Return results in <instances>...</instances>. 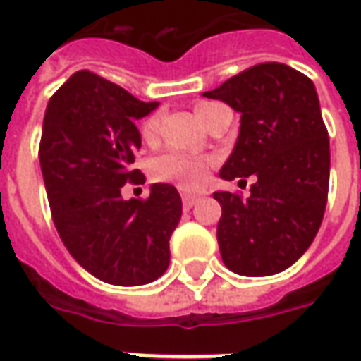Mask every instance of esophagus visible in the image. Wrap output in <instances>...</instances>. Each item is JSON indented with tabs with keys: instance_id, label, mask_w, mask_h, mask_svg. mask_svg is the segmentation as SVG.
<instances>
[{
	"instance_id": "esophagus-1",
	"label": "esophagus",
	"mask_w": 361,
	"mask_h": 361,
	"mask_svg": "<svg viewBox=\"0 0 361 361\" xmlns=\"http://www.w3.org/2000/svg\"><path fill=\"white\" fill-rule=\"evenodd\" d=\"M199 201H201V195H190V192H185V195H183V204H185L187 209H190L192 204H197Z\"/></svg>"
}]
</instances>
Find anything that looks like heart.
I'll return each mask as SVG.
<instances>
[{
    "label": "heart",
    "mask_w": 361,
    "mask_h": 361,
    "mask_svg": "<svg viewBox=\"0 0 361 361\" xmlns=\"http://www.w3.org/2000/svg\"><path fill=\"white\" fill-rule=\"evenodd\" d=\"M219 104L213 102H199L195 106V114L199 120L207 118V114ZM160 128V114H148L142 124H140V136L146 142H152L159 136ZM207 160L201 157H192V154H185V152H176V150H169L162 152L157 159L150 162V176L157 183H171L180 188H197L201 187L207 178Z\"/></svg>",
    "instance_id": "heart-1"
}]
</instances>
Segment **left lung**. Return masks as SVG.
I'll return each instance as SVG.
<instances>
[{
  "label": "left lung",
  "mask_w": 361,
  "mask_h": 361,
  "mask_svg": "<svg viewBox=\"0 0 361 361\" xmlns=\"http://www.w3.org/2000/svg\"><path fill=\"white\" fill-rule=\"evenodd\" d=\"M207 98L241 112V130L225 180L255 176L251 197L215 192L223 213L216 239L223 263L247 277L291 267L324 221L329 188V138L310 78L279 62L243 70Z\"/></svg>",
  "instance_id": "obj_1"
}]
</instances>
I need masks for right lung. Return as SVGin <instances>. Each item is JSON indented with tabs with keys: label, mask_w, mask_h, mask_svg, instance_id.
Returning <instances> with one entry per match:
<instances>
[{
	"label": "right lung",
	"mask_w": 361,
	"mask_h": 361,
	"mask_svg": "<svg viewBox=\"0 0 361 361\" xmlns=\"http://www.w3.org/2000/svg\"><path fill=\"white\" fill-rule=\"evenodd\" d=\"M157 106L80 70L46 108L39 164L51 219L70 255L104 283H150L171 261L169 239L183 215L178 190L157 183L148 199L120 195L126 183H145L132 169L140 148L134 122Z\"/></svg>",
	"instance_id": "add662e5"
}]
</instances>
